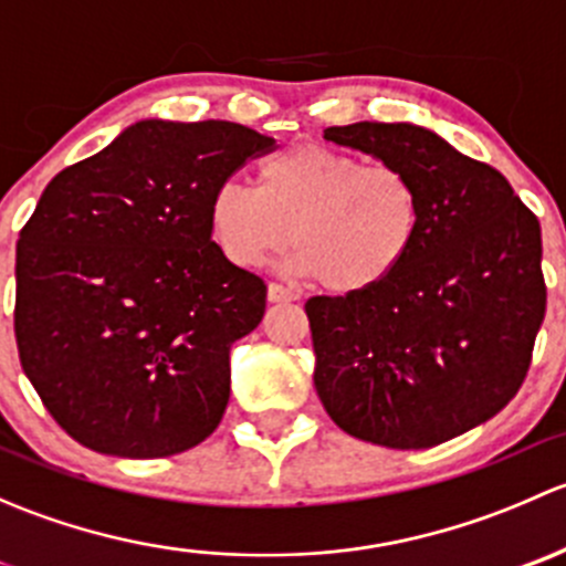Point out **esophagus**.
<instances>
[{
  "instance_id": "1",
  "label": "esophagus",
  "mask_w": 566,
  "mask_h": 566,
  "mask_svg": "<svg viewBox=\"0 0 566 566\" xmlns=\"http://www.w3.org/2000/svg\"><path fill=\"white\" fill-rule=\"evenodd\" d=\"M268 301L271 304H282V301H295L293 290L282 287V284H268Z\"/></svg>"
}]
</instances>
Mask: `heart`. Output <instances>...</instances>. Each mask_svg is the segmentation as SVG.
Segmentation results:
<instances>
[{
    "instance_id": "obj_1",
    "label": "heart",
    "mask_w": 566,
    "mask_h": 566,
    "mask_svg": "<svg viewBox=\"0 0 566 566\" xmlns=\"http://www.w3.org/2000/svg\"><path fill=\"white\" fill-rule=\"evenodd\" d=\"M210 238L238 268H260L293 243L290 271L331 295H364L389 282L421 232L413 177L325 145H295L256 169V188L216 186Z\"/></svg>"
}]
</instances>
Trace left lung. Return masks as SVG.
I'll list each match as a JSON object with an SVG mask.
<instances>
[{
	"instance_id": "left-lung-1",
	"label": "left lung",
	"mask_w": 566,
	"mask_h": 566,
	"mask_svg": "<svg viewBox=\"0 0 566 566\" xmlns=\"http://www.w3.org/2000/svg\"><path fill=\"white\" fill-rule=\"evenodd\" d=\"M325 139L405 169L421 232L389 282L310 298L315 389L347 436L430 449L493 419L528 373L545 317L539 221L499 169L413 123H353Z\"/></svg>"
}]
</instances>
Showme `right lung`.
<instances>
[{"instance_id": "obj_1", "label": "right lung", "mask_w": 566, "mask_h": 566, "mask_svg": "<svg viewBox=\"0 0 566 566\" xmlns=\"http://www.w3.org/2000/svg\"><path fill=\"white\" fill-rule=\"evenodd\" d=\"M271 136L147 117L62 169L15 247L21 367L82 447L169 458L230 399V350L265 315V284L210 238L208 205Z\"/></svg>"}]
</instances>
